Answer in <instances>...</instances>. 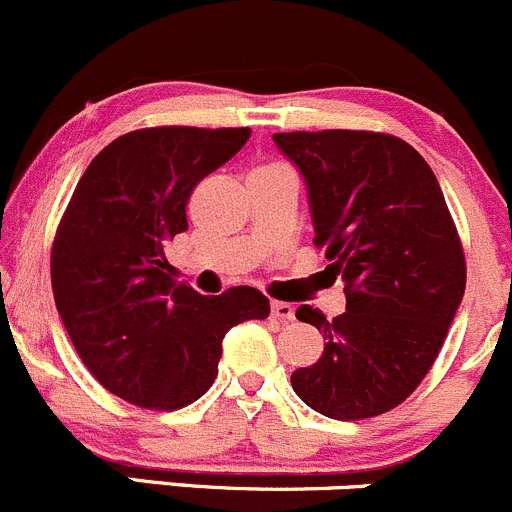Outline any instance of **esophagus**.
I'll list each match as a JSON object with an SVG mask.
<instances>
[{
  "mask_svg": "<svg viewBox=\"0 0 512 512\" xmlns=\"http://www.w3.org/2000/svg\"><path fill=\"white\" fill-rule=\"evenodd\" d=\"M271 315L276 320H281V323H293V320H295V308H293L291 303H278V300H276V303L271 305Z\"/></svg>",
  "mask_w": 512,
  "mask_h": 512,
  "instance_id": "34e87169",
  "label": "esophagus"
}]
</instances>
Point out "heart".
<instances>
[{
  "label": "heart",
  "instance_id": "b5f03b06",
  "mask_svg": "<svg viewBox=\"0 0 512 512\" xmlns=\"http://www.w3.org/2000/svg\"><path fill=\"white\" fill-rule=\"evenodd\" d=\"M273 167H281V165H263V167H258V170H273Z\"/></svg>",
  "mask_w": 512,
  "mask_h": 512
}]
</instances>
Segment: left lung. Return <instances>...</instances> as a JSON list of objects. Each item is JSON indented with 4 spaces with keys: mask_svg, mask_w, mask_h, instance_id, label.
I'll list each match as a JSON object with an SVG mask.
<instances>
[{
    "mask_svg": "<svg viewBox=\"0 0 512 512\" xmlns=\"http://www.w3.org/2000/svg\"><path fill=\"white\" fill-rule=\"evenodd\" d=\"M308 187L315 246L345 281L347 310L295 318L325 350L291 384L310 409L340 421L402 404L434 365L466 291V258L444 192L409 142L367 130L276 133Z\"/></svg>",
    "mask_w": 512,
    "mask_h": 512,
    "instance_id": "8db88e82",
    "label": "left lung"
}]
</instances>
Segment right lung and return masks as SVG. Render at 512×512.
<instances>
[{
    "mask_svg": "<svg viewBox=\"0 0 512 512\" xmlns=\"http://www.w3.org/2000/svg\"><path fill=\"white\" fill-rule=\"evenodd\" d=\"M249 128H142L120 135L78 179L51 249L66 333L108 392L175 412L217 379L221 340L271 313L249 286L202 295L172 281L165 249L187 231L194 187L229 162Z\"/></svg>",
    "mask_w": 512,
    "mask_h": 512,
    "instance_id": "add662e5",
    "label": "right lung"
}]
</instances>
